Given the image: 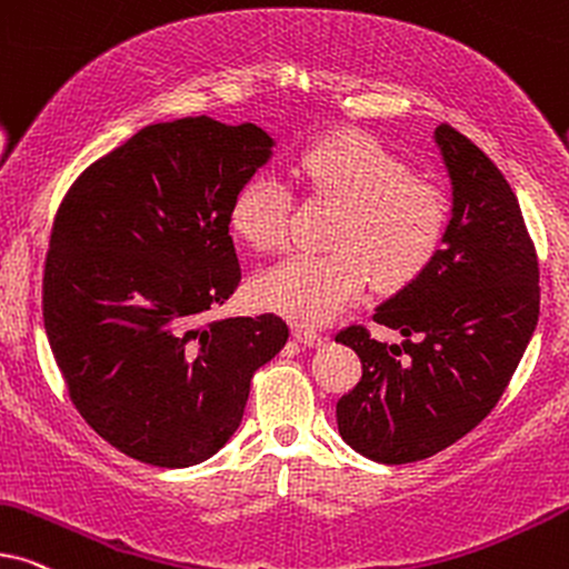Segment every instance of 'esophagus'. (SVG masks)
Listing matches in <instances>:
<instances>
[{
	"instance_id": "34e87169",
	"label": "esophagus",
	"mask_w": 569,
	"mask_h": 569,
	"mask_svg": "<svg viewBox=\"0 0 569 569\" xmlns=\"http://www.w3.org/2000/svg\"><path fill=\"white\" fill-rule=\"evenodd\" d=\"M292 337L298 339L300 345H308V348H316V345H321L323 337L321 331H316V329H311V327H302V323H295L292 327Z\"/></svg>"
}]
</instances>
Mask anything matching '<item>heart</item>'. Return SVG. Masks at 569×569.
Segmentation results:
<instances>
[{
    "mask_svg": "<svg viewBox=\"0 0 569 569\" xmlns=\"http://www.w3.org/2000/svg\"><path fill=\"white\" fill-rule=\"evenodd\" d=\"M295 180L311 201L337 203L327 253H295L263 271L253 298L298 323H327L360 298L368 279L402 290L423 277L447 240L452 203L445 186L410 167L366 132H337L308 146ZM292 193L256 174L232 198L230 224L253 250H279L290 234Z\"/></svg>",
    "mask_w": 569,
    "mask_h": 569,
    "instance_id": "obj_1",
    "label": "heart"
}]
</instances>
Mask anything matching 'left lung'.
Wrapping results in <instances>:
<instances>
[{"instance_id":"obj_1","label":"left lung","mask_w":569,"mask_h":569,"mask_svg":"<svg viewBox=\"0 0 569 569\" xmlns=\"http://www.w3.org/2000/svg\"><path fill=\"white\" fill-rule=\"evenodd\" d=\"M437 143L455 196L445 248L373 313L408 339L379 342L363 323L337 331L363 363L337 402L339 433L387 465L452 447L497 408L541 306L536 246L510 182L452 124H439Z\"/></svg>"}]
</instances>
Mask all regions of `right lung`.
I'll list each match as a JSON object with an SVG mask.
<instances>
[{
  "label": "right lung",
  "instance_id": "add662e5",
  "mask_svg": "<svg viewBox=\"0 0 569 569\" xmlns=\"http://www.w3.org/2000/svg\"><path fill=\"white\" fill-rule=\"evenodd\" d=\"M269 151L250 122L149 124L59 203L43 327L76 410L132 460L188 468L219 452L290 337L274 313L209 319L242 279L232 198Z\"/></svg>",
  "mask_w": 569,
  "mask_h": 569
}]
</instances>
